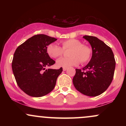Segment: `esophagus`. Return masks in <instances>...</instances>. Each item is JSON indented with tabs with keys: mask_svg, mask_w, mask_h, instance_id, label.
Returning <instances> with one entry per match:
<instances>
[{
	"mask_svg": "<svg viewBox=\"0 0 126 126\" xmlns=\"http://www.w3.org/2000/svg\"><path fill=\"white\" fill-rule=\"evenodd\" d=\"M67 68H64V67L63 68V71H66V70H67Z\"/></svg>",
	"mask_w": 126,
	"mask_h": 126,
	"instance_id": "1",
	"label": "esophagus"
}]
</instances>
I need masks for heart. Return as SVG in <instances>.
I'll use <instances>...</instances> for the list:
<instances>
[{
	"instance_id": "heart-1",
	"label": "heart",
	"mask_w": 126,
	"mask_h": 126,
	"mask_svg": "<svg viewBox=\"0 0 126 126\" xmlns=\"http://www.w3.org/2000/svg\"><path fill=\"white\" fill-rule=\"evenodd\" d=\"M62 48L54 44H50L47 47V53L52 58H57L63 53V50H69L68 58H60L56 61L58 67L69 68L76 66L81 62L86 63L91 56V50L87 46L82 44L77 39H68L61 41Z\"/></svg>"
}]
</instances>
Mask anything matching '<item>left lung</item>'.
<instances>
[{"mask_svg": "<svg viewBox=\"0 0 126 126\" xmlns=\"http://www.w3.org/2000/svg\"><path fill=\"white\" fill-rule=\"evenodd\" d=\"M83 38L91 44L92 57L83 70L76 69L73 83L83 95L96 96L105 92L110 85L115 70V59L111 48L99 39L89 35Z\"/></svg>", "mask_w": 126, "mask_h": 126, "instance_id": "left-lung-1", "label": "left lung"}]
</instances>
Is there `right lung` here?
I'll list each match as a JSON object with an SVG mask.
<instances>
[{"instance_id": "1", "label": "right lung", "mask_w": 126, "mask_h": 126, "mask_svg": "<svg viewBox=\"0 0 126 126\" xmlns=\"http://www.w3.org/2000/svg\"><path fill=\"white\" fill-rule=\"evenodd\" d=\"M56 40L47 35L38 34L28 39L15 50L12 71L18 86L27 95L41 97L54 88L63 69H46L55 63L47 54V47Z\"/></svg>"}]
</instances>
